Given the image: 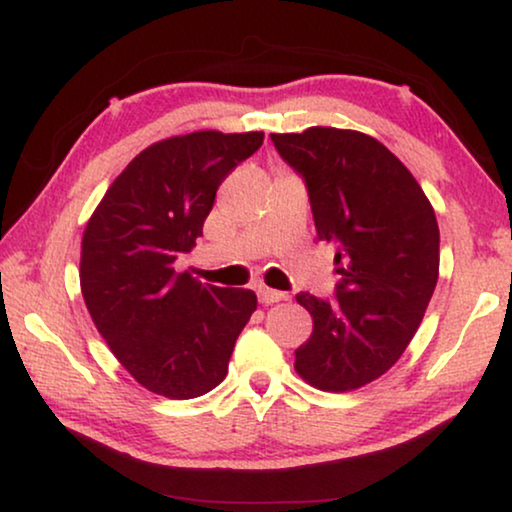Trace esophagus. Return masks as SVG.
<instances>
[{
    "label": "esophagus",
    "instance_id": "esophagus-1",
    "mask_svg": "<svg viewBox=\"0 0 512 512\" xmlns=\"http://www.w3.org/2000/svg\"><path fill=\"white\" fill-rule=\"evenodd\" d=\"M258 300H261L263 305H272L279 303V300H286V293L270 289V286H258Z\"/></svg>",
    "mask_w": 512,
    "mask_h": 512
}]
</instances>
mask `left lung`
Instances as JSON below:
<instances>
[{
	"mask_svg": "<svg viewBox=\"0 0 512 512\" xmlns=\"http://www.w3.org/2000/svg\"><path fill=\"white\" fill-rule=\"evenodd\" d=\"M303 174L317 240L333 244L335 303L298 293L312 335L296 349V373L321 391L377 380L415 338L438 282L436 212L408 167L375 137L307 128L270 135Z\"/></svg>",
	"mask_w": 512,
	"mask_h": 512,
	"instance_id": "8db88e82",
	"label": "left lung"
}]
</instances>
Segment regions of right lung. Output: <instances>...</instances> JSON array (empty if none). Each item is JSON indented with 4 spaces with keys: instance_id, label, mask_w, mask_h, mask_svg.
Returning a JSON list of instances; mask_svg holds the SVG:
<instances>
[{
    "instance_id": "right-lung-1",
    "label": "right lung",
    "mask_w": 512,
    "mask_h": 512,
    "mask_svg": "<svg viewBox=\"0 0 512 512\" xmlns=\"http://www.w3.org/2000/svg\"><path fill=\"white\" fill-rule=\"evenodd\" d=\"M263 132L160 139L107 188L81 240V293L118 363L153 394L186 401L228 373L256 293L202 284L174 261L202 235L216 188Z\"/></svg>"
}]
</instances>
